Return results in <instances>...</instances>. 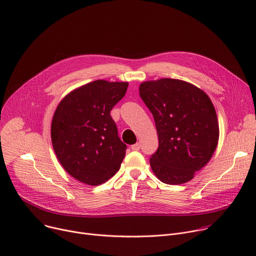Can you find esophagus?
I'll return each mask as SVG.
<instances>
[{"mask_svg": "<svg viewBox=\"0 0 256 256\" xmlns=\"http://www.w3.org/2000/svg\"><path fill=\"white\" fill-rule=\"evenodd\" d=\"M131 148H132V150H140V144L137 142V144L131 146Z\"/></svg>", "mask_w": 256, "mask_h": 256, "instance_id": "obj_1", "label": "esophagus"}]
</instances>
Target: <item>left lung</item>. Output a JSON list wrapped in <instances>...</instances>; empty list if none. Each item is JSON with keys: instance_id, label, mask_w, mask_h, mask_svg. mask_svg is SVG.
Segmentation results:
<instances>
[{"instance_id": "obj_1", "label": "left lung", "mask_w": 256, "mask_h": 256, "mask_svg": "<svg viewBox=\"0 0 256 256\" xmlns=\"http://www.w3.org/2000/svg\"><path fill=\"white\" fill-rule=\"evenodd\" d=\"M142 100L152 114L159 148L150 159L162 182L182 184L194 178L218 146L220 127L209 96L178 78H160L140 86Z\"/></svg>"}]
</instances>
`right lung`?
Returning a JSON list of instances; mask_svg holds the SVG:
<instances>
[{
	"instance_id": "obj_1",
	"label": "right lung",
	"mask_w": 256,
	"mask_h": 256,
	"mask_svg": "<svg viewBox=\"0 0 256 256\" xmlns=\"http://www.w3.org/2000/svg\"><path fill=\"white\" fill-rule=\"evenodd\" d=\"M127 82L97 80L70 92L51 124L53 150L76 180L100 186L119 171L126 144L118 136L112 108L124 97Z\"/></svg>"
}]
</instances>
